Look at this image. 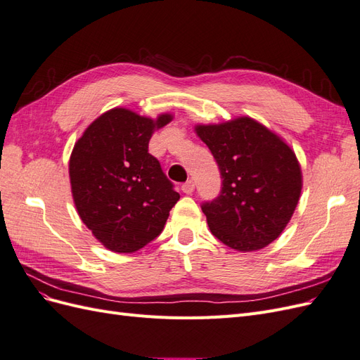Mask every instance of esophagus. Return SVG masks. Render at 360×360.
Returning <instances> with one entry per match:
<instances>
[{"mask_svg":"<svg viewBox=\"0 0 360 360\" xmlns=\"http://www.w3.org/2000/svg\"><path fill=\"white\" fill-rule=\"evenodd\" d=\"M193 189H195V183H193L192 180H188L186 183H183V186H181V191H183V193L191 195V193L193 192Z\"/></svg>","mask_w":360,"mask_h":360,"instance_id":"obj_1","label":"esophagus"}]
</instances>
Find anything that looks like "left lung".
<instances>
[{"label": "left lung", "mask_w": 360, "mask_h": 360, "mask_svg": "<svg viewBox=\"0 0 360 360\" xmlns=\"http://www.w3.org/2000/svg\"><path fill=\"white\" fill-rule=\"evenodd\" d=\"M193 129L222 176L219 197L202 204L212 234L240 252L276 240L303 186L296 153L274 130L248 115Z\"/></svg>", "instance_id": "1"}]
</instances>
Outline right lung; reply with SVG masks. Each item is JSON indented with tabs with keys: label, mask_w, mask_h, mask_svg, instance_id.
<instances>
[{
	"label": "right lung",
	"mask_w": 360,
	"mask_h": 360,
	"mask_svg": "<svg viewBox=\"0 0 360 360\" xmlns=\"http://www.w3.org/2000/svg\"><path fill=\"white\" fill-rule=\"evenodd\" d=\"M127 108L97 117L69 159L72 197L85 226L106 249L130 254L156 238L180 195L148 153L155 130L172 122Z\"/></svg>",
	"instance_id": "obj_1"
}]
</instances>
